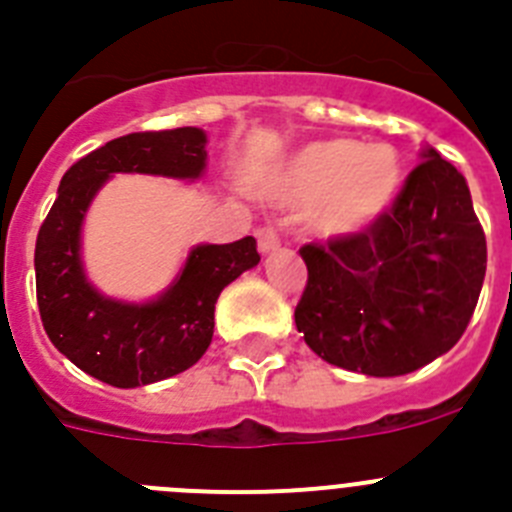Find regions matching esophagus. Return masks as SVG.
Listing matches in <instances>:
<instances>
[{"mask_svg":"<svg viewBox=\"0 0 512 512\" xmlns=\"http://www.w3.org/2000/svg\"><path fill=\"white\" fill-rule=\"evenodd\" d=\"M256 241H259V251L261 253H271V251H277V248H279L277 230L269 228V225H264V228L256 230Z\"/></svg>","mask_w":512,"mask_h":512,"instance_id":"obj_1","label":"esophagus"}]
</instances>
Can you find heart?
I'll return each instance as SVG.
<instances>
[{"label": "heart", "mask_w": 512, "mask_h": 512, "mask_svg": "<svg viewBox=\"0 0 512 512\" xmlns=\"http://www.w3.org/2000/svg\"><path fill=\"white\" fill-rule=\"evenodd\" d=\"M400 182V156L392 146L333 138L302 148L277 194L287 205H312L310 223L318 235L348 238L392 205Z\"/></svg>", "instance_id": "b5f03b06"}]
</instances>
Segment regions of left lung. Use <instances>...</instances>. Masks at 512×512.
I'll return each instance as SVG.
<instances>
[{"label": "left lung", "instance_id": "8db88e82", "mask_svg": "<svg viewBox=\"0 0 512 512\" xmlns=\"http://www.w3.org/2000/svg\"><path fill=\"white\" fill-rule=\"evenodd\" d=\"M297 330L328 364L400 377L456 346L487 269L467 179L425 148L390 210L361 233L300 248Z\"/></svg>", "mask_w": 512, "mask_h": 512}]
</instances>
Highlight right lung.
<instances>
[{
  "instance_id": "add662e5",
  "label": "right lung",
  "mask_w": 512,
  "mask_h": 512,
  "mask_svg": "<svg viewBox=\"0 0 512 512\" xmlns=\"http://www.w3.org/2000/svg\"><path fill=\"white\" fill-rule=\"evenodd\" d=\"M200 128L148 130L104 143L61 179L35 241V287L43 328L81 372L120 390L161 382L202 359L215 328V302L233 279L259 264L256 238L192 248L164 295L120 302L99 295L81 264V223L112 174L197 179L205 171Z\"/></svg>"
}]
</instances>
